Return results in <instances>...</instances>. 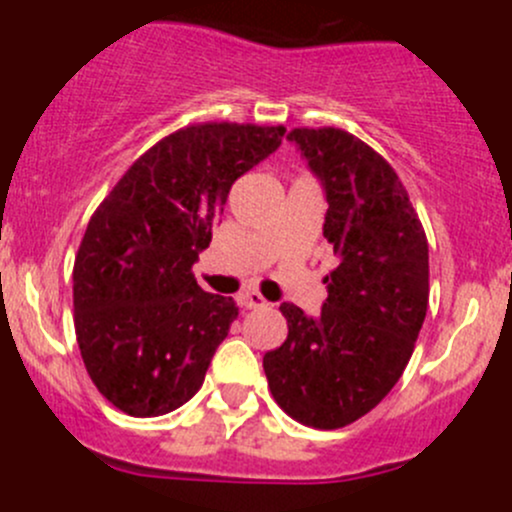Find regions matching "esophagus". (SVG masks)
<instances>
[{"instance_id":"1","label":"esophagus","mask_w":512,"mask_h":512,"mask_svg":"<svg viewBox=\"0 0 512 512\" xmlns=\"http://www.w3.org/2000/svg\"><path fill=\"white\" fill-rule=\"evenodd\" d=\"M237 302H240V307H245V309H260L267 304L265 297L257 292H242L240 297H237Z\"/></svg>"}]
</instances>
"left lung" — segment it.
Here are the masks:
<instances>
[{"label": "left lung", "mask_w": 512, "mask_h": 512, "mask_svg": "<svg viewBox=\"0 0 512 512\" xmlns=\"http://www.w3.org/2000/svg\"><path fill=\"white\" fill-rule=\"evenodd\" d=\"M327 198L324 237L337 267L317 317L282 302L289 334L262 359L294 421L342 428L369 414L404 374L428 309V242L389 163L339 128L287 136Z\"/></svg>", "instance_id": "left-lung-1"}]
</instances>
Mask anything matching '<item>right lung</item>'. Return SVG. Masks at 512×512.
I'll return each instance as SVG.
<instances>
[{
  "label": "right lung",
  "instance_id": "add662e5",
  "mask_svg": "<svg viewBox=\"0 0 512 512\" xmlns=\"http://www.w3.org/2000/svg\"><path fill=\"white\" fill-rule=\"evenodd\" d=\"M282 126L200 123L156 143L98 205L74 262V324L96 389L123 414L175 411L230 332L232 297L200 289L232 183L280 148Z\"/></svg>",
  "mask_w": 512,
  "mask_h": 512
}]
</instances>
